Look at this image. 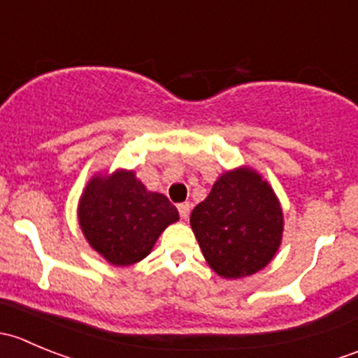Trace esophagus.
I'll use <instances>...</instances> for the list:
<instances>
[{"label": "esophagus", "instance_id": "obj_1", "mask_svg": "<svg viewBox=\"0 0 358 358\" xmlns=\"http://www.w3.org/2000/svg\"><path fill=\"white\" fill-rule=\"evenodd\" d=\"M178 213H180V218L182 220H187L190 215V204L189 202H182V204H178Z\"/></svg>", "mask_w": 358, "mask_h": 358}]
</instances>
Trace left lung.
<instances>
[{"label":"left lung","instance_id":"1","mask_svg":"<svg viewBox=\"0 0 358 358\" xmlns=\"http://www.w3.org/2000/svg\"><path fill=\"white\" fill-rule=\"evenodd\" d=\"M208 265L225 279L265 268L282 241L284 216L275 192L251 168L220 176L190 215Z\"/></svg>","mask_w":358,"mask_h":358}]
</instances>
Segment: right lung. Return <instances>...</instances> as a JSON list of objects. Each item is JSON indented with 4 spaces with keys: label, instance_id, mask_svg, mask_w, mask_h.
Returning <instances> with one entry per match:
<instances>
[{
    "label": "right lung",
    "instance_id": "right-lung-1",
    "mask_svg": "<svg viewBox=\"0 0 358 358\" xmlns=\"http://www.w3.org/2000/svg\"><path fill=\"white\" fill-rule=\"evenodd\" d=\"M78 218L90 246L110 265L128 266L152 251L166 227L178 222V211L168 197L147 190L135 173L117 169L90 180Z\"/></svg>",
    "mask_w": 358,
    "mask_h": 358
}]
</instances>
